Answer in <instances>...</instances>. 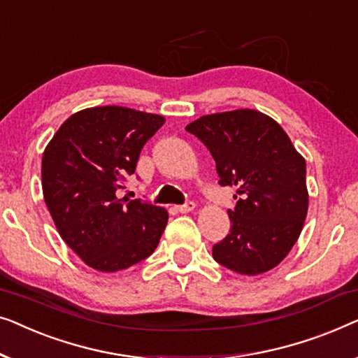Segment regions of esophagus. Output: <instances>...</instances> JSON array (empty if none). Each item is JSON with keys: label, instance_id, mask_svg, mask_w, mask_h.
Masks as SVG:
<instances>
[{"label": "esophagus", "instance_id": "obj_1", "mask_svg": "<svg viewBox=\"0 0 358 358\" xmlns=\"http://www.w3.org/2000/svg\"><path fill=\"white\" fill-rule=\"evenodd\" d=\"M175 209H177L178 213H181V214H186V213H189V210L194 209V203H193V201H188V203L177 206V208H175Z\"/></svg>", "mask_w": 358, "mask_h": 358}]
</instances>
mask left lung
Returning <instances> with one entry per match:
<instances>
[{
  "instance_id": "1",
  "label": "left lung",
  "mask_w": 358,
  "mask_h": 358,
  "mask_svg": "<svg viewBox=\"0 0 358 358\" xmlns=\"http://www.w3.org/2000/svg\"><path fill=\"white\" fill-rule=\"evenodd\" d=\"M215 160L220 186L236 189L230 234L214 245L219 264L245 275L268 273L299 240L308 210L306 164L278 122L256 110L189 123Z\"/></svg>"
}]
</instances>
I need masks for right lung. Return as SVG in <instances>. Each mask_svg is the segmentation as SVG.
<instances>
[{
	"label": "right lung",
	"instance_id": "add662e5",
	"mask_svg": "<svg viewBox=\"0 0 358 358\" xmlns=\"http://www.w3.org/2000/svg\"><path fill=\"white\" fill-rule=\"evenodd\" d=\"M164 123L160 115L117 105L85 108L71 115L45 149V204L62 238L92 269H128L157 248L167 210L118 199L117 191Z\"/></svg>",
	"mask_w": 358,
	"mask_h": 358
}]
</instances>
